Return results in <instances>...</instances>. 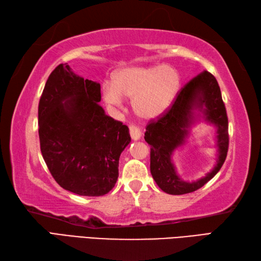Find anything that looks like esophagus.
Listing matches in <instances>:
<instances>
[{
  "instance_id": "esophagus-1",
  "label": "esophagus",
  "mask_w": 261,
  "mask_h": 261,
  "mask_svg": "<svg viewBox=\"0 0 261 261\" xmlns=\"http://www.w3.org/2000/svg\"><path fill=\"white\" fill-rule=\"evenodd\" d=\"M129 130H130V136H131L132 139H134V140H139L140 139L142 134H141V131H140L139 127L134 125V124H131L129 126Z\"/></svg>"
}]
</instances>
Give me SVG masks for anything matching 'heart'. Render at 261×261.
Returning <instances> with one entry per match:
<instances>
[{
    "label": "heart",
    "mask_w": 261,
    "mask_h": 261,
    "mask_svg": "<svg viewBox=\"0 0 261 261\" xmlns=\"http://www.w3.org/2000/svg\"><path fill=\"white\" fill-rule=\"evenodd\" d=\"M179 86L178 71L170 66H129L116 71L112 84H104L102 91L109 105L121 107L122 96L132 97L136 114L145 120H153L169 110Z\"/></svg>",
    "instance_id": "heart-1"
}]
</instances>
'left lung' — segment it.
<instances>
[{
    "instance_id": "8db88e82",
    "label": "left lung",
    "mask_w": 261,
    "mask_h": 261,
    "mask_svg": "<svg viewBox=\"0 0 261 261\" xmlns=\"http://www.w3.org/2000/svg\"><path fill=\"white\" fill-rule=\"evenodd\" d=\"M199 117L217 127L218 159L215 168L202 179L182 181L176 174L172 153L184 145L190 127ZM228 116L215 77L204 70L181 88L174 104L157 121L146 127L145 140L150 145V171L160 190L171 195L192 193L204 186L218 174L229 148Z\"/></svg>"
}]
</instances>
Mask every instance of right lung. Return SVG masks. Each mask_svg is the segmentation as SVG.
Instances as JSON below:
<instances>
[{
  "label": "right lung",
  "mask_w": 261,
  "mask_h": 261,
  "mask_svg": "<svg viewBox=\"0 0 261 261\" xmlns=\"http://www.w3.org/2000/svg\"><path fill=\"white\" fill-rule=\"evenodd\" d=\"M101 85L60 64L48 77L38 108L39 139L47 167L64 190L102 196L119 177L129 127L98 104Z\"/></svg>",
  "instance_id": "obj_1"
}]
</instances>
